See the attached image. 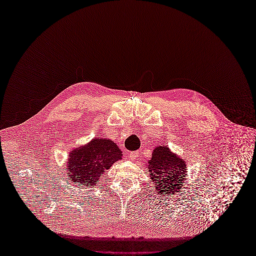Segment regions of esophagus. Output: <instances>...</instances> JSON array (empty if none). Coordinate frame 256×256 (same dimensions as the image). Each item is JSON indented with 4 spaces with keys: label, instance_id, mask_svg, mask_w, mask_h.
Returning <instances> with one entry per match:
<instances>
[{
    "label": "esophagus",
    "instance_id": "1",
    "mask_svg": "<svg viewBox=\"0 0 256 256\" xmlns=\"http://www.w3.org/2000/svg\"><path fill=\"white\" fill-rule=\"evenodd\" d=\"M138 154H139V152H137V151L130 152V153H129V155H128V157H129L131 160H135V159H137Z\"/></svg>",
    "mask_w": 256,
    "mask_h": 256
}]
</instances>
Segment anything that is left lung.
<instances>
[{
	"label": "left lung",
	"mask_w": 256,
	"mask_h": 256,
	"mask_svg": "<svg viewBox=\"0 0 256 256\" xmlns=\"http://www.w3.org/2000/svg\"><path fill=\"white\" fill-rule=\"evenodd\" d=\"M148 163L150 177L156 184L158 193L169 196L181 189L182 183L185 181L186 164L168 147H156Z\"/></svg>",
	"instance_id": "obj_1"
}]
</instances>
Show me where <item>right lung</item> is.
Masks as SVG:
<instances>
[{
    "mask_svg": "<svg viewBox=\"0 0 256 256\" xmlns=\"http://www.w3.org/2000/svg\"><path fill=\"white\" fill-rule=\"evenodd\" d=\"M122 157L119 147L110 139H93L70 153L67 170L77 185H95L105 170Z\"/></svg>",
    "mask_w": 256,
    "mask_h": 256,
    "instance_id": "obj_1",
    "label": "right lung"
}]
</instances>
